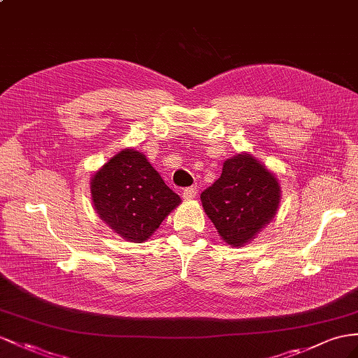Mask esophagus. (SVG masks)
<instances>
[{
  "label": "esophagus",
  "instance_id": "esophagus-1",
  "mask_svg": "<svg viewBox=\"0 0 358 358\" xmlns=\"http://www.w3.org/2000/svg\"><path fill=\"white\" fill-rule=\"evenodd\" d=\"M196 196V187L195 186H190V187H186L185 190H182V198L185 199H192Z\"/></svg>",
  "mask_w": 358,
  "mask_h": 358
}]
</instances>
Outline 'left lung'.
Segmentation results:
<instances>
[{
	"instance_id": "obj_1",
	"label": "left lung",
	"mask_w": 358,
	"mask_h": 358,
	"mask_svg": "<svg viewBox=\"0 0 358 358\" xmlns=\"http://www.w3.org/2000/svg\"><path fill=\"white\" fill-rule=\"evenodd\" d=\"M280 201L278 178L248 152L227 159L221 177L201 194L217 234L236 248L255 239L277 215Z\"/></svg>"
}]
</instances>
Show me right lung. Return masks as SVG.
<instances>
[{
	"instance_id": "right-lung-1",
	"label": "right lung",
	"mask_w": 358,
	"mask_h": 358,
	"mask_svg": "<svg viewBox=\"0 0 358 358\" xmlns=\"http://www.w3.org/2000/svg\"><path fill=\"white\" fill-rule=\"evenodd\" d=\"M90 198L101 221L127 242L142 243L181 198L164 185L143 152L125 148L95 171Z\"/></svg>"
}]
</instances>
